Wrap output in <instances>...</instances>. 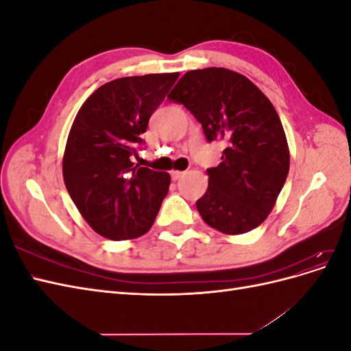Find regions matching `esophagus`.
Wrapping results in <instances>:
<instances>
[{"instance_id": "obj_1", "label": "esophagus", "mask_w": 351, "mask_h": 351, "mask_svg": "<svg viewBox=\"0 0 351 351\" xmlns=\"http://www.w3.org/2000/svg\"><path fill=\"white\" fill-rule=\"evenodd\" d=\"M169 174H171V178L176 182V180H180L184 176V171H178V169H176V171H171Z\"/></svg>"}]
</instances>
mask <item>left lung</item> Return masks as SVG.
Masks as SVG:
<instances>
[{"instance_id":"left-lung-1","label":"left lung","mask_w":351,"mask_h":351,"mask_svg":"<svg viewBox=\"0 0 351 351\" xmlns=\"http://www.w3.org/2000/svg\"><path fill=\"white\" fill-rule=\"evenodd\" d=\"M202 124L208 142L226 143L196 202L208 226L243 234L267 219L290 169V152L271 101L243 74L222 67L187 71L168 95Z\"/></svg>"}]
</instances>
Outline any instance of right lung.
<instances>
[{"label": "right lung", "mask_w": 351, "mask_h": 351, "mask_svg": "<svg viewBox=\"0 0 351 351\" xmlns=\"http://www.w3.org/2000/svg\"><path fill=\"white\" fill-rule=\"evenodd\" d=\"M180 73L145 74L102 84L73 121L62 158L67 192L88 224L105 239L149 231L171 177L133 162L151 115Z\"/></svg>", "instance_id": "1"}]
</instances>
